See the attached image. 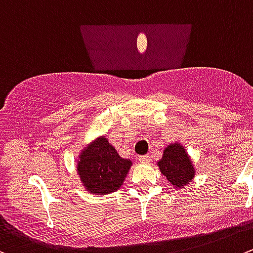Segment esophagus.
<instances>
[{
    "mask_svg": "<svg viewBox=\"0 0 253 253\" xmlns=\"http://www.w3.org/2000/svg\"><path fill=\"white\" fill-rule=\"evenodd\" d=\"M139 161H141V163H144V164H149V163L151 161V159L149 155H141L139 156Z\"/></svg>",
    "mask_w": 253,
    "mask_h": 253,
    "instance_id": "1",
    "label": "esophagus"
}]
</instances>
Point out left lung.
<instances>
[{
  "mask_svg": "<svg viewBox=\"0 0 253 253\" xmlns=\"http://www.w3.org/2000/svg\"><path fill=\"white\" fill-rule=\"evenodd\" d=\"M158 168L169 184L176 190L187 186L196 174L191 156L180 143H171L165 146L163 156L158 161Z\"/></svg>",
  "mask_w": 253,
  "mask_h": 253,
  "instance_id": "left-lung-1",
  "label": "left lung"
}]
</instances>
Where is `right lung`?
<instances>
[{
	"instance_id": "obj_1",
	"label": "right lung",
	"mask_w": 253,
	"mask_h": 253,
	"mask_svg": "<svg viewBox=\"0 0 253 253\" xmlns=\"http://www.w3.org/2000/svg\"><path fill=\"white\" fill-rule=\"evenodd\" d=\"M131 165L130 159L122 158L107 136L100 135L81 150L77 172L86 191L107 195L122 186Z\"/></svg>"
}]
</instances>
